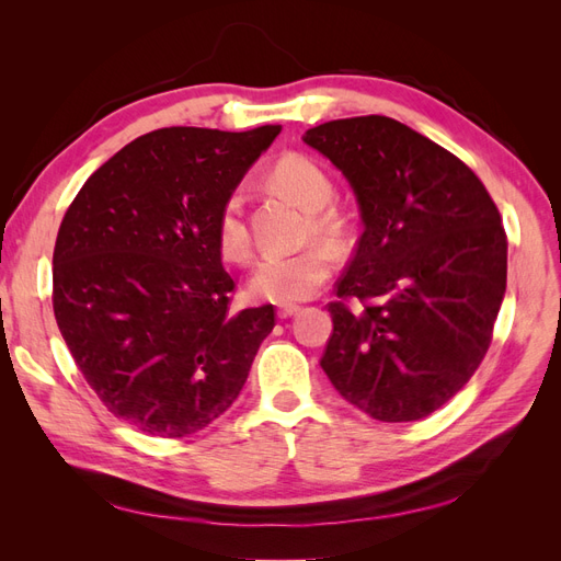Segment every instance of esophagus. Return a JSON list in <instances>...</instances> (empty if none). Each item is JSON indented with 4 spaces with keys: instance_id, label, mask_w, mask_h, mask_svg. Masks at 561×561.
<instances>
[{
    "instance_id": "34e87169",
    "label": "esophagus",
    "mask_w": 561,
    "mask_h": 561,
    "mask_svg": "<svg viewBox=\"0 0 561 561\" xmlns=\"http://www.w3.org/2000/svg\"><path fill=\"white\" fill-rule=\"evenodd\" d=\"M276 311H278V318H290L299 311V307H297V304H278Z\"/></svg>"
}]
</instances>
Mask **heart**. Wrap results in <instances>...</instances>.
<instances>
[{
  "label": "heart",
  "instance_id": "1",
  "mask_svg": "<svg viewBox=\"0 0 561 561\" xmlns=\"http://www.w3.org/2000/svg\"><path fill=\"white\" fill-rule=\"evenodd\" d=\"M274 180L285 194H290L301 208L313 213V229L322 236L339 233V217L322 210L334 196V182L318 161L307 154H283L271 165ZM215 239L219 252L231 262H243L250 254V229L245 222V194L241 186L227 192L217 208ZM334 271L330 248L313 243L295 252H266L254 264L248 287L250 295L274 304H290L313 297L328 283Z\"/></svg>",
  "mask_w": 561,
  "mask_h": 561
}]
</instances>
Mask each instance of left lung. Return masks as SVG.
I'll list each match as a JSON object with an SVG mask.
<instances>
[{
  "label": "left lung",
  "mask_w": 561,
  "mask_h": 561,
  "mask_svg": "<svg viewBox=\"0 0 561 561\" xmlns=\"http://www.w3.org/2000/svg\"><path fill=\"white\" fill-rule=\"evenodd\" d=\"M304 142L344 173L365 225L328 304L320 367L371 419L419 421L470 381L491 344L507 278L501 213L461 159L396 118H336Z\"/></svg>",
  "instance_id": "left-lung-1"
}]
</instances>
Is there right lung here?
I'll use <instances>...</instances> for the list:
<instances>
[{"label": "right lung", "instance_id": "obj_1", "mask_svg": "<svg viewBox=\"0 0 561 561\" xmlns=\"http://www.w3.org/2000/svg\"><path fill=\"white\" fill-rule=\"evenodd\" d=\"M280 126H173L98 168L54 250V313L83 379L140 433L186 437L239 398L274 307L229 311L217 208Z\"/></svg>", "mask_w": 561, "mask_h": 561}]
</instances>
